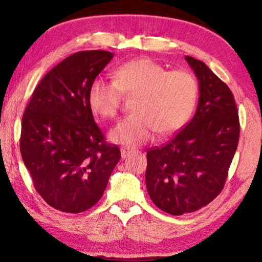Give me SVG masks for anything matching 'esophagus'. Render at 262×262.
I'll return each instance as SVG.
<instances>
[{
  "mask_svg": "<svg viewBox=\"0 0 262 262\" xmlns=\"http://www.w3.org/2000/svg\"><path fill=\"white\" fill-rule=\"evenodd\" d=\"M121 157H122V159L123 158H126V157H128L130 155V152H132V150H129V149H127V148H121Z\"/></svg>",
  "mask_w": 262,
  "mask_h": 262,
  "instance_id": "obj_1",
  "label": "esophagus"
}]
</instances>
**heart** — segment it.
I'll return each mask as SVG.
<instances>
[{
  "label": "heart",
  "instance_id": "1",
  "mask_svg": "<svg viewBox=\"0 0 262 262\" xmlns=\"http://www.w3.org/2000/svg\"><path fill=\"white\" fill-rule=\"evenodd\" d=\"M195 78L185 70L166 69L150 59L126 62L114 73V81L97 77L88 92L91 110L99 117L118 114L122 94L135 95L133 110L110 132L115 143L135 147L151 140L155 132L171 134L184 125L196 99Z\"/></svg>",
  "mask_w": 262,
  "mask_h": 262
}]
</instances>
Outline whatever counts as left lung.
I'll list each match as a JSON object with an SVG mask.
<instances>
[{"label":"left lung","instance_id":"8db88e82","mask_svg":"<svg viewBox=\"0 0 262 262\" xmlns=\"http://www.w3.org/2000/svg\"><path fill=\"white\" fill-rule=\"evenodd\" d=\"M185 60L199 82L196 111L166 144L148 150L145 171L150 199L176 216L201 209L221 193L241 132L229 86L202 61Z\"/></svg>","mask_w":262,"mask_h":262}]
</instances>
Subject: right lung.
<instances>
[{
	"label": "right lung",
	"instance_id": "obj_1",
	"mask_svg": "<svg viewBox=\"0 0 262 262\" xmlns=\"http://www.w3.org/2000/svg\"><path fill=\"white\" fill-rule=\"evenodd\" d=\"M113 53L68 56L38 84L21 120L20 154L37 192L51 207L77 214L103 196L121 158L107 144L88 101L91 83Z\"/></svg>",
	"mask_w": 262,
	"mask_h": 262
}]
</instances>
